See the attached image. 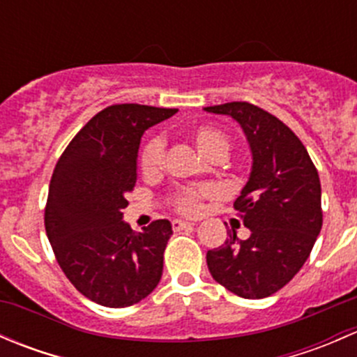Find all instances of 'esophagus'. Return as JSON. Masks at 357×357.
<instances>
[{"label": "esophagus", "mask_w": 357, "mask_h": 357, "mask_svg": "<svg viewBox=\"0 0 357 357\" xmlns=\"http://www.w3.org/2000/svg\"><path fill=\"white\" fill-rule=\"evenodd\" d=\"M192 226L195 225L188 221H181V219H174V221H172V229H174V231H179V229H185V228H192Z\"/></svg>", "instance_id": "obj_1"}]
</instances>
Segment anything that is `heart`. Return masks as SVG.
Masks as SVG:
<instances>
[{
  "label": "heart",
  "instance_id": "heart-1",
  "mask_svg": "<svg viewBox=\"0 0 357 357\" xmlns=\"http://www.w3.org/2000/svg\"><path fill=\"white\" fill-rule=\"evenodd\" d=\"M192 142L195 143L197 150L205 158L226 157L229 150V142L225 132L219 131L212 126H197L190 132ZM162 160H164V142L160 138H152L145 143L142 153H139V169L143 176H153L160 171ZM214 195L211 188H183L174 193L172 204L183 214H197L200 211L202 200Z\"/></svg>",
  "mask_w": 357,
  "mask_h": 357
}]
</instances>
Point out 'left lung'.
<instances>
[{
  "label": "left lung",
  "instance_id": "left-lung-1",
  "mask_svg": "<svg viewBox=\"0 0 357 357\" xmlns=\"http://www.w3.org/2000/svg\"><path fill=\"white\" fill-rule=\"evenodd\" d=\"M204 110L235 119L252 152L250 176L235 200L250 236L229 231L225 245L207 252L208 271L238 297H269L301 271L321 231L318 171L295 132L269 112L247 102Z\"/></svg>",
  "mask_w": 357,
  "mask_h": 357
}]
</instances>
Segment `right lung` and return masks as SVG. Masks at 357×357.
I'll return each mask as SVG.
<instances>
[{"instance_id":"1","label":"right lung","mask_w":357,"mask_h":357,"mask_svg":"<svg viewBox=\"0 0 357 357\" xmlns=\"http://www.w3.org/2000/svg\"><path fill=\"white\" fill-rule=\"evenodd\" d=\"M176 112L138 103L107 107L56 162L46 235L68 282L96 304L128 307L160 282L171 222L158 219L136 233L122 221V208L138 179L143 132Z\"/></svg>"}]
</instances>
